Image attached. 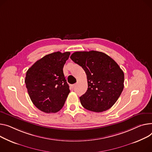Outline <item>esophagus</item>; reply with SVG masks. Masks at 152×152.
I'll use <instances>...</instances> for the list:
<instances>
[{"label": "esophagus", "instance_id": "esophagus-1", "mask_svg": "<svg viewBox=\"0 0 152 152\" xmlns=\"http://www.w3.org/2000/svg\"><path fill=\"white\" fill-rule=\"evenodd\" d=\"M75 86H76V84H73V85H71V86H70L71 88H75Z\"/></svg>", "mask_w": 152, "mask_h": 152}]
</instances>
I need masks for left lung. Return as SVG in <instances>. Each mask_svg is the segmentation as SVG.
Masks as SVG:
<instances>
[{
	"instance_id": "left-lung-1",
	"label": "left lung",
	"mask_w": 152,
	"mask_h": 152,
	"mask_svg": "<svg viewBox=\"0 0 152 152\" xmlns=\"http://www.w3.org/2000/svg\"><path fill=\"white\" fill-rule=\"evenodd\" d=\"M70 58L87 75V90L79 98L82 106L95 113L110 109L124 90L122 69L109 56L96 50L75 52Z\"/></svg>"
}]
</instances>
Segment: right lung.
<instances>
[{
    "label": "right lung",
    "mask_w": 152,
    "mask_h": 152,
    "mask_svg": "<svg viewBox=\"0 0 152 152\" xmlns=\"http://www.w3.org/2000/svg\"><path fill=\"white\" fill-rule=\"evenodd\" d=\"M69 52L59 51L38 60L26 73L25 83L33 104L45 113H56L64 106L70 92L63 68Z\"/></svg>",
    "instance_id": "add662e5"
}]
</instances>
